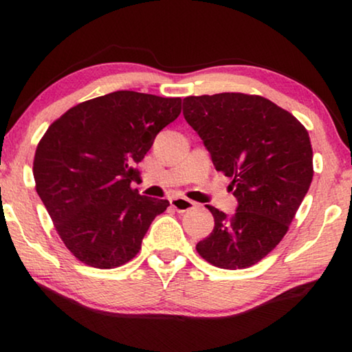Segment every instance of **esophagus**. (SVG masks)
Instances as JSON below:
<instances>
[{
  "mask_svg": "<svg viewBox=\"0 0 352 352\" xmlns=\"http://www.w3.org/2000/svg\"><path fill=\"white\" fill-rule=\"evenodd\" d=\"M170 204L177 213H186V211L195 208V201L184 199V197H175V199L170 200Z\"/></svg>",
  "mask_w": 352,
  "mask_h": 352,
  "instance_id": "34e87169",
  "label": "esophagus"
}]
</instances>
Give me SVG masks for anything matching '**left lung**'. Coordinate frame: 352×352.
Listing matches in <instances>:
<instances>
[{
	"label": "left lung",
	"instance_id": "obj_1",
	"mask_svg": "<svg viewBox=\"0 0 352 352\" xmlns=\"http://www.w3.org/2000/svg\"><path fill=\"white\" fill-rule=\"evenodd\" d=\"M184 118L216 171L230 177L239 201L232 216L206 205L214 228L197 252L216 267L247 269L280 243L309 190V134L290 112L256 94L189 96Z\"/></svg>",
	"mask_w": 352,
	"mask_h": 352
}]
</instances>
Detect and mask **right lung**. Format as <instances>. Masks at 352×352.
I'll return each mask as SVG.
<instances>
[{"label":"right lung","mask_w":352,"mask_h":352,"mask_svg":"<svg viewBox=\"0 0 352 352\" xmlns=\"http://www.w3.org/2000/svg\"><path fill=\"white\" fill-rule=\"evenodd\" d=\"M181 98L115 91L85 100L51 123L38 142L33 177L54 228L86 266L113 269L136 256L170 201L139 195L136 165Z\"/></svg>","instance_id":"1"}]
</instances>
